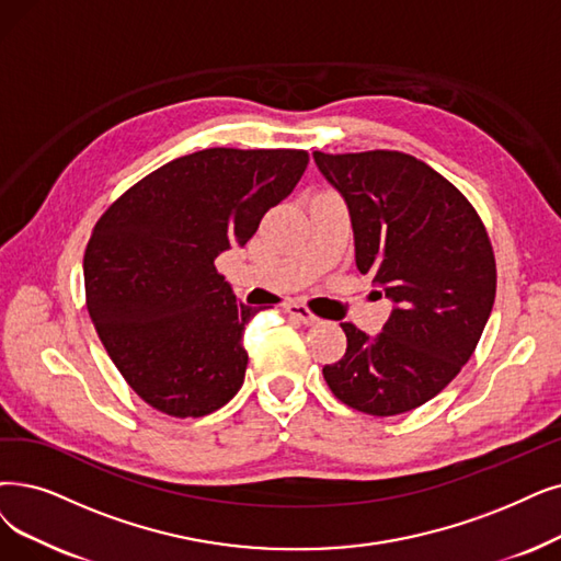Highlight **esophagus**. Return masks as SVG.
<instances>
[{
    "label": "esophagus",
    "mask_w": 561,
    "mask_h": 561,
    "mask_svg": "<svg viewBox=\"0 0 561 561\" xmlns=\"http://www.w3.org/2000/svg\"><path fill=\"white\" fill-rule=\"evenodd\" d=\"M285 312L289 318H295V320H299L301 324H318L320 322V318L316 316V312H312L308 306H304V304H285Z\"/></svg>",
    "instance_id": "esophagus-1"
}]
</instances>
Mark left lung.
I'll use <instances>...</instances> for the list:
<instances>
[{
  "instance_id": "8db88e82",
  "label": "left lung",
  "mask_w": 561,
  "mask_h": 561,
  "mask_svg": "<svg viewBox=\"0 0 561 561\" xmlns=\"http://www.w3.org/2000/svg\"><path fill=\"white\" fill-rule=\"evenodd\" d=\"M350 209L356 268L393 301L375 339L343 322L347 350L324 366L333 396L373 416L435 398L477 350L495 304V253L477 209L402 151H312Z\"/></svg>"
}]
</instances>
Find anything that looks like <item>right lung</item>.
Returning a JSON list of instances; mask_svg holds the SVG:
<instances>
[{
    "label": "right lung",
    "mask_w": 561,
    "mask_h": 561,
    "mask_svg": "<svg viewBox=\"0 0 561 561\" xmlns=\"http://www.w3.org/2000/svg\"><path fill=\"white\" fill-rule=\"evenodd\" d=\"M304 149H203L112 203L84 251L87 310L128 387L176 419L220 410L243 385V329L260 308L214 260L295 191Z\"/></svg>",
    "instance_id": "right-lung-1"
}]
</instances>
